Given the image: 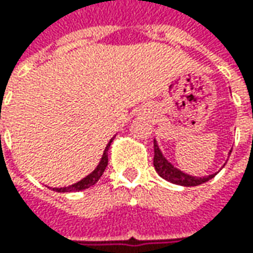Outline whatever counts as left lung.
<instances>
[{"label":"left lung","mask_w":253,"mask_h":253,"mask_svg":"<svg viewBox=\"0 0 253 253\" xmlns=\"http://www.w3.org/2000/svg\"><path fill=\"white\" fill-rule=\"evenodd\" d=\"M153 149H155V156H153L155 170L158 171V174L161 176L162 179L168 180L173 184H179V186H184V187H193V186H199V184L209 181L210 179H212L218 173V171H215V173L209 174V176H193V174H189V173L180 170L171 162L168 161L165 158V155L162 153L156 139L153 141Z\"/></svg>","instance_id":"1"}]
</instances>
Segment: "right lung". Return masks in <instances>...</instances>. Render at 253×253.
<instances>
[{
	"mask_svg": "<svg viewBox=\"0 0 253 253\" xmlns=\"http://www.w3.org/2000/svg\"><path fill=\"white\" fill-rule=\"evenodd\" d=\"M114 138H115V136H112L111 141L108 142V145L105 146L104 153H102L101 156V161L98 162L97 168L92 170L90 174H87L84 179H82L80 181H77V183H74V184H70V186H67V187H53L54 191H57V193L82 191V190H85L88 189V187H91V186H94V184L100 180V177L102 176V173H104V170L107 168V165H108V149H110V145H111V142L114 141Z\"/></svg>",
	"mask_w": 253,
	"mask_h": 253,
	"instance_id": "1",
	"label": "right lung"
}]
</instances>
